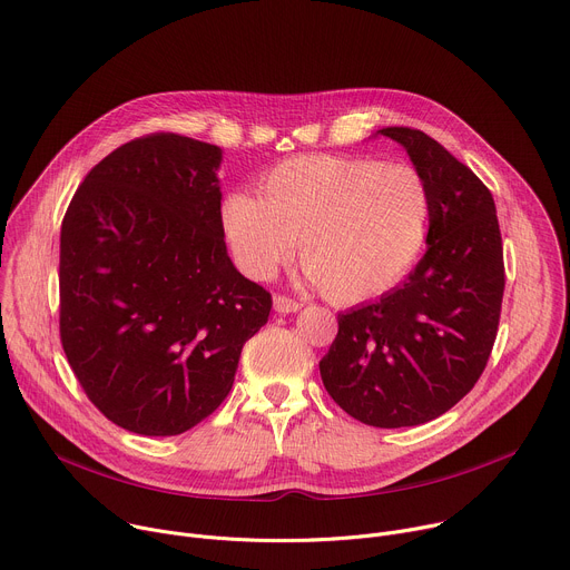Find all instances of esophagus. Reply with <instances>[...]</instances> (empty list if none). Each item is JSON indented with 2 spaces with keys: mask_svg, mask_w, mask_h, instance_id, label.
<instances>
[{
  "mask_svg": "<svg viewBox=\"0 0 570 570\" xmlns=\"http://www.w3.org/2000/svg\"><path fill=\"white\" fill-rule=\"evenodd\" d=\"M274 307H276V312H281V314H289V312L301 309L303 303H301V301H294V298H289V296L278 294V296L274 298Z\"/></svg>",
  "mask_w": 570,
  "mask_h": 570,
  "instance_id": "esophagus-1",
  "label": "esophagus"
}]
</instances>
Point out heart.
I'll list each match as a JSON object with an SVG mask.
<instances>
[{"instance_id": "obj_1", "label": "heart", "mask_w": 570, "mask_h": 570, "mask_svg": "<svg viewBox=\"0 0 570 570\" xmlns=\"http://www.w3.org/2000/svg\"><path fill=\"white\" fill-rule=\"evenodd\" d=\"M222 224L237 267L269 281L292 258L335 303L394 287L428 237L430 189L419 169L344 156H303L263 180V199L230 193Z\"/></svg>"}]
</instances>
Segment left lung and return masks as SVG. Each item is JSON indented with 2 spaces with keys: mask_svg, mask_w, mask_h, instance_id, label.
<instances>
[{
  "mask_svg": "<svg viewBox=\"0 0 570 570\" xmlns=\"http://www.w3.org/2000/svg\"><path fill=\"white\" fill-rule=\"evenodd\" d=\"M430 189L428 250L381 301L337 314L320 362L333 401L375 428L432 421L460 403L491 355L504 292L489 187L423 131L390 126Z\"/></svg>",
  "mask_w": 570,
  "mask_h": 570,
  "instance_id": "obj_1",
  "label": "left lung"
}]
</instances>
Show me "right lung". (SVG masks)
Masks as SVG:
<instances>
[{"label":"right lung","mask_w":570,"mask_h":570,"mask_svg":"<svg viewBox=\"0 0 570 570\" xmlns=\"http://www.w3.org/2000/svg\"><path fill=\"white\" fill-rule=\"evenodd\" d=\"M222 149L178 134L121 145L77 187L60 226V344L115 425L171 436L228 396L272 294L224 242Z\"/></svg>","instance_id":"1"}]
</instances>
